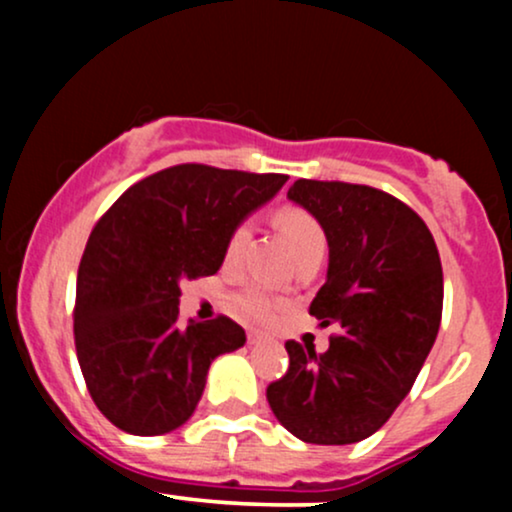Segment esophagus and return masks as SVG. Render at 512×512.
Listing matches in <instances>:
<instances>
[{"mask_svg":"<svg viewBox=\"0 0 512 512\" xmlns=\"http://www.w3.org/2000/svg\"><path fill=\"white\" fill-rule=\"evenodd\" d=\"M262 342H267V337H264L262 332H248V344H250V346L262 344Z\"/></svg>","mask_w":512,"mask_h":512,"instance_id":"obj_1","label":"esophagus"}]
</instances>
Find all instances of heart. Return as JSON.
Listing matches in <instances>:
<instances>
[{"label":"heart","mask_w":512,"mask_h":512,"mask_svg":"<svg viewBox=\"0 0 512 512\" xmlns=\"http://www.w3.org/2000/svg\"><path fill=\"white\" fill-rule=\"evenodd\" d=\"M276 223H279L286 240H289L293 257L315 248H325V233H322L320 223H317L308 211L284 209L276 216ZM250 236L252 226L248 221L233 228V233L226 240V250H223L226 264H236L240 257H243V252L250 243ZM233 308H236V313L240 317H245V320L250 322H269L276 310V301L262 289V286H248V289H243L233 296Z\"/></svg>","instance_id":"1"}]
</instances>
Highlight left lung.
Instances as JSON below:
<instances>
[{
    "mask_svg": "<svg viewBox=\"0 0 512 512\" xmlns=\"http://www.w3.org/2000/svg\"><path fill=\"white\" fill-rule=\"evenodd\" d=\"M289 199L325 231L330 264L310 315L339 334L325 354L286 342L289 370L267 402L303 443H358L409 395L438 337L436 240L416 211L368 185L296 180Z\"/></svg>",
    "mask_w": 512,
    "mask_h": 512,
    "instance_id": "obj_1",
    "label": "left lung"
}]
</instances>
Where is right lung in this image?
<instances>
[{
    "instance_id": "right-lung-1",
    "label": "right lung",
    "mask_w": 512,
    "mask_h": 512,
    "mask_svg": "<svg viewBox=\"0 0 512 512\" xmlns=\"http://www.w3.org/2000/svg\"><path fill=\"white\" fill-rule=\"evenodd\" d=\"M286 180L182 163L129 187L96 223L76 274L74 342L93 402L120 431L180 428L211 361L245 344L223 315L180 327V281L219 272L233 228Z\"/></svg>"
}]
</instances>
